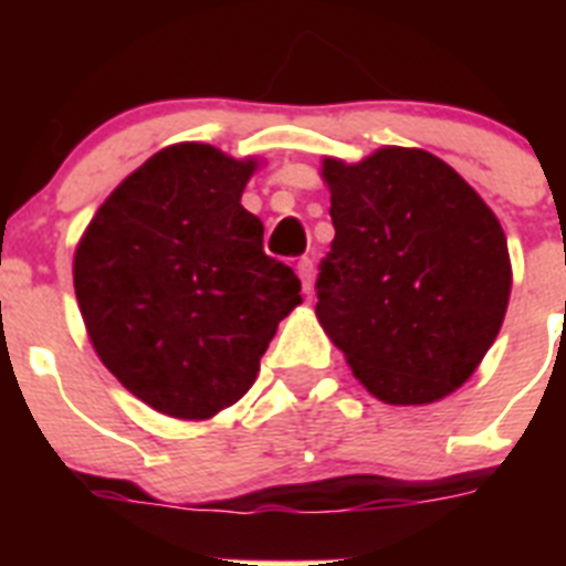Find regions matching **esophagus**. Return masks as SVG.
I'll return each instance as SVG.
<instances>
[{"mask_svg":"<svg viewBox=\"0 0 566 566\" xmlns=\"http://www.w3.org/2000/svg\"><path fill=\"white\" fill-rule=\"evenodd\" d=\"M297 274H300V283H303V292H312V277H314L312 258L297 260Z\"/></svg>","mask_w":566,"mask_h":566,"instance_id":"34e87169","label":"esophagus"}]
</instances>
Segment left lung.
<instances>
[{"label": "left lung", "instance_id": "left-lung-1", "mask_svg": "<svg viewBox=\"0 0 566 566\" xmlns=\"http://www.w3.org/2000/svg\"><path fill=\"white\" fill-rule=\"evenodd\" d=\"M332 252L317 317L388 405L437 402L476 371L510 297L507 238L462 175L424 149L326 158Z\"/></svg>", "mask_w": 566, "mask_h": 566}]
</instances>
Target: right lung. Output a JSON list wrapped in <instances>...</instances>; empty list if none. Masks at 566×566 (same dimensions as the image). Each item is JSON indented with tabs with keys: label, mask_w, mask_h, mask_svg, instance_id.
Segmentation results:
<instances>
[{
	"label": "right lung",
	"mask_w": 566,
	"mask_h": 566,
	"mask_svg": "<svg viewBox=\"0 0 566 566\" xmlns=\"http://www.w3.org/2000/svg\"><path fill=\"white\" fill-rule=\"evenodd\" d=\"M254 161L172 144L118 184L73 260L90 343L155 411L209 419L252 388L300 297L240 207Z\"/></svg>",
	"instance_id": "obj_1"
}]
</instances>
